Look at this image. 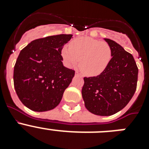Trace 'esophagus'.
<instances>
[{
    "mask_svg": "<svg viewBox=\"0 0 149 149\" xmlns=\"http://www.w3.org/2000/svg\"><path fill=\"white\" fill-rule=\"evenodd\" d=\"M75 75H76V76H80V77H82V75H81V74L79 73L78 72H75Z\"/></svg>",
    "mask_w": 149,
    "mask_h": 149,
    "instance_id": "1",
    "label": "esophagus"
}]
</instances>
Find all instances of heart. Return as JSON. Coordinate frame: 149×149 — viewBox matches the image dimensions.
Listing matches in <instances>:
<instances>
[{"label":"heart","mask_w":149,"mask_h":149,"mask_svg":"<svg viewBox=\"0 0 149 149\" xmlns=\"http://www.w3.org/2000/svg\"><path fill=\"white\" fill-rule=\"evenodd\" d=\"M63 60L68 66H75L80 63V68L86 76L99 75L108 65L112 57L110 46L91 37H80L71 42L68 47L62 50Z\"/></svg>","instance_id":"heart-1"}]
</instances>
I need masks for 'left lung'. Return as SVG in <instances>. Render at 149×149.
Returning <instances> with one entry per match:
<instances>
[{"label": "left lung", "instance_id": "left-lung-1", "mask_svg": "<svg viewBox=\"0 0 149 149\" xmlns=\"http://www.w3.org/2000/svg\"><path fill=\"white\" fill-rule=\"evenodd\" d=\"M112 58L104 71L96 77H84L82 97L86 108L95 115L116 113L131 101L136 89L138 68L132 54L120 45L104 39Z\"/></svg>", "mask_w": 149, "mask_h": 149}]
</instances>
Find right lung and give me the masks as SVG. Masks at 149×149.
Segmentation results:
<instances>
[{
	"instance_id": "add662e5",
	"label": "right lung",
	"mask_w": 149,
	"mask_h": 149,
	"mask_svg": "<svg viewBox=\"0 0 149 149\" xmlns=\"http://www.w3.org/2000/svg\"><path fill=\"white\" fill-rule=\"evenodd\" d=\"M72 34L35 39L21 51L14 66L13 81L24 106L36 112L53 110L60 104L74 71L63 65L61 51Z\"/></svg>"
}]
</instances>
